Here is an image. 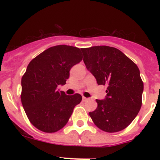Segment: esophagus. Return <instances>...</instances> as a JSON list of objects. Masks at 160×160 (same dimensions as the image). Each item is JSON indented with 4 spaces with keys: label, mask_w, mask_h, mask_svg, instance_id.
Returning a JSON list of instances; mask_svg holds the SVG:
<instances>
[{
    "label": "esophagus",
    "mask_w": 160,
    "mask_h": 160,
    "mask_svg": "<svg viewBox=\"0 0 160 160\" xmlns=\"http://www.w3.org/2000/svg\"><path fill=\"white\" fill-rule=\"evenodd\" d=\"M88 100H89L88 98H85V97H83V102H85V101H88Z\"/></svg>",
    "instance_id": "34e87169"
}]
</instances>
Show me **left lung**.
Masks as SVG:
<instances>
[{
	"label": "left lung",
	"mask_w": 160,
	"mask_h": 160,
	"mask_svg": "<svg viewBox=\"0 0 160 160\" xmlns=\"http://www.w3.org/2000/svg\"><path fill=\"white\" fill-rule=\"evenodd\" d=\"M83 62L98 85L108 84L104 100L89 114L104 132H120L128 126L142 107L143 82L139 69L122 52L107 46L81 49Z\"/></svg>",
	"instance_id": "left-lung-1"
}]
</instances>
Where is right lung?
Segmentation results:
<instances>
[{
	"label": "right lung",
	"mask_w": 160,
	"mask_h": 160,
	"mask_svg": "<svg viewBox=\"0 0 160 160\" xmlns=\"http://www.w3.org/2000/svg\"><path fill=\"white\" fill-rule=\"evenodd\" d=\"M83 59L79 48L59 45L34 58L22 77L21 101L32 125L52 133L63 128L82 96L66 95L57 87L64 85L70 70Z\"/></svg>",
	"instance_id": "add662e5"
}]
</instances>
